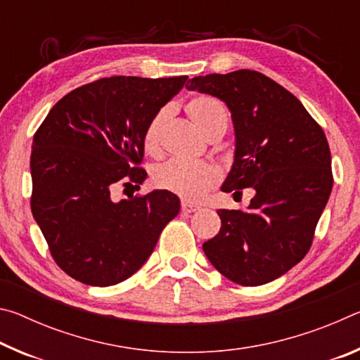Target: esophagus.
<instances>
[{"instance_id": "obj_1", "label": "esophagus", "mask_w": 360, "mask_h": 360, "mask_svg": "<svg viewBox=\"0 0 360 360\" xmlns=\"http://www.w3.org/2000/svg\"><path fill=\"white\" fill-rule=\"evenodd\" d=\"M200 208H202V206H200L198 203L188 202V200H182V203H181V210L184 212H195V211H198Z\"/></svg>"}]
</instances>
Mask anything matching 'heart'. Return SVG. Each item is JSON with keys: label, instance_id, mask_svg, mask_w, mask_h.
Returning <instances> with one entry per match:
<instances>
[{"label": "heart", "instance_id": "b5f03b06", "mask_svg": "<svg viewBox=\"0 0 360 360\" xmlns=\"http://www.w3.org/2000/svg\"><path fill=\"white\" fill-rule=\"evenodd\" d=\"M186 111L192 124L208 138L217 127H227V112L221 103L208 95H197L187 103ZM167 120L162 109L149 120L143 133V148L150 155L160 150V131ZM221 168L212 162L169 160L152 169V182L157 188L178 193L186 198H198L221 179Z\"/></svg>", "mask_w": 360, "mask_h": 360}]
</instances>
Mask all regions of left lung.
Here are the masks:
<instances>
[{
    "label": "left lung",
    "instance_id": "1",
    "mask_svg": "<svg viewBox=\"0 0 360 360\" xmlns=\"http://www.w3.org/2000/svg\"><path fill=\"white\" fill-rule=\"evenodd\" d=\"M186 89L216 96L231 112L233 165L221 191L255 193L248 211H217L221 230L203 251L230 281L270 283L311 248L333 186L327 138L300 100L262 72L197 76Z\"/></svg>",
    "mask_w": 360,
    "mask_h": 360
}]
</instances>
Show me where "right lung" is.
I'll use <instances>...</instances> for the list:
<instances>
[{"label":"right lung","instance_id":"right-lung-1","mask_svg":"<svg viewBox=\"0 0 360 360\" xmlns=\"http://www.w3.org/2000/svg\"><path fill=\"white\" fill-rule=\"evenodd\" d=\"M186 81L100 79L65 95L34 133L32 212L66 275L98 288L125 281L178 216L181 203L172 192L114 202L112 188L143 184L146 125Z\"/></svg>","mask_w":360,"mask_h":360}]
</instances>
